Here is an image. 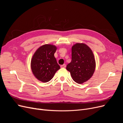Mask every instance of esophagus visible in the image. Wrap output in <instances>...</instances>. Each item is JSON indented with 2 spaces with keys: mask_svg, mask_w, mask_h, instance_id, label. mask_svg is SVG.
I'll return each mask as SVG.
<instances>
[{
  "mask_svg": "<svg viewBox=\"0 0 123 123\" xmlns=\"http://www.w3.org/2000/svg\"><path fill=\"white\" fill-rule=\"evenodd\" d=\"M61 67L62 68H65V67H66V65H65V64H64V65H61Z\"/></svg>",
  "mask_w": 123,
  "mask_h": 123,
  "instance_id": "esophagus-1",
  "label": "esophagus"
}]
</instances>
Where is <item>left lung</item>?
<instances>
[{
    "label": "left lung",
    "mask_w": 123,
    "mask_h": 123,
    "mask_svg": "<svg viewBox=\"0 0 123 123\" xmlns=\"http://www.w3.org/2000/svg\"><path fill=\"white\" fill-rule=\"evenodd\" d=\"M95 60L92 51L87 44L76 43L72 47V60L66 69L74 81L82 84L92 76L95 69Z\"/></svg>",
    "instance_id": "left-lung-1"
}]
</instances>
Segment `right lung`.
<instances>
[{
	"mask_svg": "<svg viewBox=\"0 0 123 123\" xmlns=\"http://www.w3.org/2000/svg\"><path fill=\"white\" fill-rule=\"evenodd\" d=\"M56 49L57 47L54 45L44 44L35 51L32 58V73L37 79L42 82L50 81L60 69L54 55Z\"/></svg>",
	"mask_w": 123,
	"mask_h": 123,
	"instance_id": "add662e5",
	"label": "right lung"
}]
</instances>
